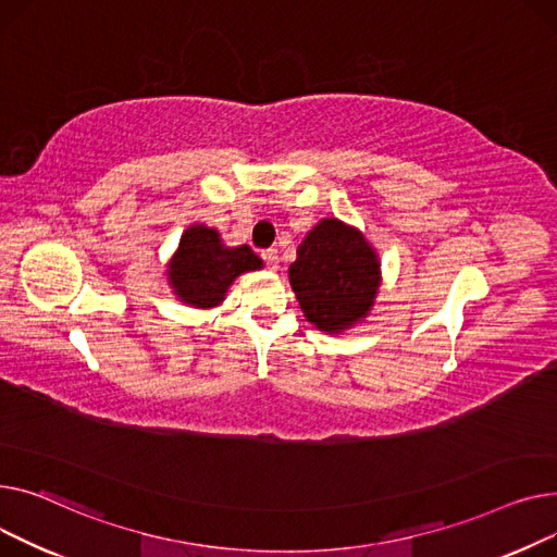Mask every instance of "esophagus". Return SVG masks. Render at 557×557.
<instances>
[{
  "label": "esophagus",
  "mask_w": 557,
  "mask_h": 557,
  "mask_svg": "<svg viewBox=\"0 0 557 557\" xmlns=\"http://www.w3.org/2000/svg\"><path fill=\"white\" fill-rule=\"evenodd\" d=\"M260 258H263V263H265L270 270H276V268H278V251H276V249H263V251H260Z\"/></svg>",
  "instance_id": "obj_1"
}]
</instances>
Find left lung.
<instances>
[{
	"instance_id": "obj_1",
	"label": "left lung",
	"mask_w": 557,
	"mask_h": 557,
	"mask_svg": "<svg viewBox=\"0 0 557 557\" xmlns=\"http://www.w3.org/2000/svg\"><path fill=\"white\" fill-rule=\"evenodd\" d=\"M289 283L319 331L339 333L364 319L380 287L377 256L352 226L321 220L297 249Z\"/></svg>"
}]
</instances>
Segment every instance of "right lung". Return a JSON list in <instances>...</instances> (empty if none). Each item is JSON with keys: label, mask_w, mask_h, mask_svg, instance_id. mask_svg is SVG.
Here are the masks:
<instances>
[{"label": "right lung", "mask_w": 557, "mask_h": 557, "mask_svg": "<svg viewBox=\"0 0 557 557\" xmlns=\"http://www.w3.org/2000/svg\"><path fill=\"white\" fill-rule=\"evenodd\" d=\"M260 265V258L247 245L228 249L220 243L215 228L195 224L182 236L169 276L182 301L211 308L224 299L236 276Z\"/></svg>", "instance_id": "add662e5"}]
</instances>
